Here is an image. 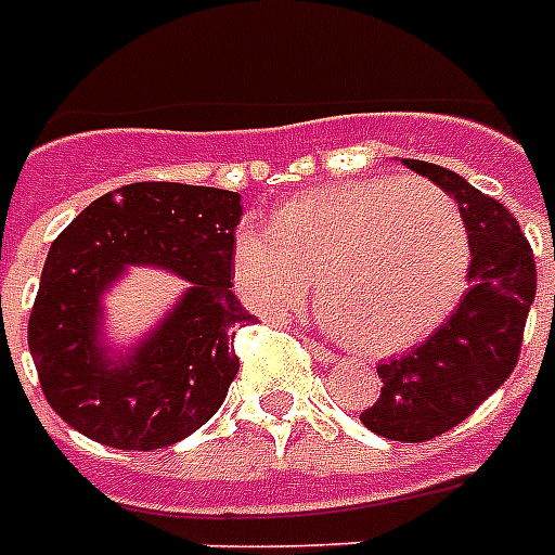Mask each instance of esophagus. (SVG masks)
Listing matches in <instances>:
<instances>
[{
  "label": "esophagus",
  "mask_w": 555,
  "mask_h": 555,
  "mask_svg": "<svg viewBox=\"0 0 555 555\" xmlns=\"http://www.w3.org/2000/svg\"><path fill=\"white\" fill-rule=\"evenodd\" d=\"M302 343H305V348H308V351H311L313 360H317V363L328 365V363H334V360H337V354H334V351H331V348L322 346V343H317V339L302 337Z\"/></svg>",
  "instance_id": "obj_1"
}]
</instances>
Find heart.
Wrapping results in <instances>:
<instances>
[{
  "mask_svg": "<svg viewBox=\"0 0 555 555\" xmlns=\"http://www.w3.org/2000/svg\"><path fill=\"white\" fill-rule=\"evenodd\" d=\"M469 230L452 195L423 178H365L294 198L268 233L233 238V287L285 320L320 287L325 325L360 354L417 346L466 291Z\"/></svg>",
  "mask_w": 555,
  "mask_h": 555,
  "instance_id": "1",
  "label": "heart"
}]
</instances>
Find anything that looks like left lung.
Instances as JSON below:
<instances>
[{"label": "left lung", "instance_id": "1", "mask_svg": "<svg viewBox=\"0 0 555 555\" xmlns=\"http://www.w3.org/2000/svg\"><path fill=\"white\" fill-rule=\"evenodd\" d=\"M403 164L457 201L473 250L469 287L455 313L414 351L377 365L383 388L360 414L383 438L423 443L466 421L513 374L535 299V261L504 204L452 169L412 158Z\"/></svg>", "mask_w": 555, "mask_h": 555}]
</instances>
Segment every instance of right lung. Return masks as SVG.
Listing matches in <instances>:
<instances>
[{
    "label": "right lung",
    "instance_id": "obj_1",
    "mask_svg": "<svg viewBox=\"0 0 555 555\" xmlns=\"http://www.w3.org/2000/svg\"><path fill=\"white\" fill-rule=\"evenodd\" d=\"M242 195L141 181L100 195L56 235L28 320L39 386L60 417L115 449L172 447L218 412L238 374L235 331L256 317L230 291ZM191 282L179 305L124 358L99 343L102 294L126 267Z\"/></svg>",
    "mask_w": 555,
    "mask_h": 555
}]
</instances>
